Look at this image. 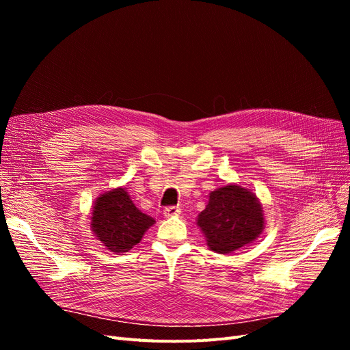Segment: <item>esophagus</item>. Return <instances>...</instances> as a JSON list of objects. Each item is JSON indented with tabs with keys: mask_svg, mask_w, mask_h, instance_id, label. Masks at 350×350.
Returning <instances> with one entry per match:
<instances>
[{
	"mask_svg": "<svg viewBox=\"0 0 350 350\" xmlns=\"http://www.w3.org/2000/svg\"><path fill=\"white\" fill-rule=\"evenodd\" d=\"M181 213V208H179L178 206H167L165 210H163V215L166 217H171V216H176Z\"/></svg>",
	"mask_w": 350,
	"mask_h": 350,
	"instance_id": "34e87169",
	"label": "esophagus"
}]
</instances>
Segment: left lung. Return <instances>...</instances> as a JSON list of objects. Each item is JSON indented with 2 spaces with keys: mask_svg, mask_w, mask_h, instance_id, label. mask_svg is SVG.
Instances as JSON below:
<instances>
[{
  "mask_svg": "<svg viewBox=\"0 0 350 350\" xmlns=\"http://www.w3.org/2000/svg\"><path fill=\"white\" fill-rule=\"evenodd\" d=\"M198 226L207 245L229 254L256 239L262 230V210L256 196L238 185H226L210 193L206 208L198 215Z\"/></svg>",
  "mask_w": 350,
  "mask_h": 350,
  "instance_id": "8db88e82",
  "label": "left lung"
}]
</instances>
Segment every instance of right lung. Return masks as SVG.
<instances>
[{"mask_svg": "<svg viewBox=\"0 0 350 350\" xmlns=\"http://www.w3.org/2000/svg\"><path fill=\"white\" fill-rule=\"evenodd\" d=\"M154 220L134 206L124 188L105 193L96 200L92 229L112 252H126L139 243Z\"/></svg>", "mask_w": 350, "mask_h": 350, "instance_id": "right-lung-1", "label": "right lung"}]
</instances>
